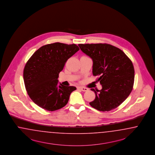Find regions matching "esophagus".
Instances as JSON below:
<instances>
[{
  "mask_svg": "<svg viewBox=\"0 0 155 155\" xmlns=\"http://www.w3.org/2000/svg\"><path fill=\"white\" fill-rule=\"evenodd\" d=\"M79 89H80L81 91H88V89H87V88L84 87H80Z\"/></svg>",
  "mask_w": 155,
  "mask_h": 155,
  "instance_id": "34e87169",
  "label": "esophagus"
}]
</instances>
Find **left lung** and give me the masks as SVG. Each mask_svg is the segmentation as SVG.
<instances>
[{"label": "left lung", "mask_w": 155, "mask_h": 155, "mask_svg": "<svg viewBox=\"0 0 155 155\" xmlns=\"http://www.w3.org/2000/svg\"><path fill=\"white\" fill-rule=\"evenodd\" d=\"M82 52L93 61V74L99 76L102 89H91L95 98L90 102L101 111L117 108L131 93L135 71L131 61L117 47L107 44H78Z\"/></svg>", "instance_id": "obj_1"}]
</instances>
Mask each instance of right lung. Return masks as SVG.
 Masks as SVG:
<instances>
[{"instance_id":"1","label":"right lung","mask_w":155,"mask_h":155,"mask_svg":"<svg viewBox=\"0 0 155 155\" xmlns=\"http://www.w3.org/2000/svg\"><path fill=\"white\" fill-rule=\"evenodd\" d=\"M80 50L75 44L55 42L40 48L25 66L24 81L34 103L47 111L62 108L68 102L74 86L60 83L58 74L66 61Z\"/></svg>"}]
</instances>
